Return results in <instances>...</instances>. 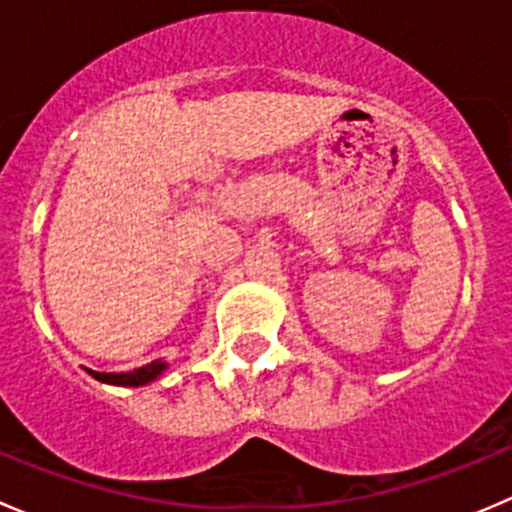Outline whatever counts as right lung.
<instances>
[{
    "mask_svg": "<svg viewBox=\"0 0 512 512\" xmlns=\"http://www.w3.org/2000/svg\"><path fill=\"white\" fill-rule=\"evenodd\" d=\"M165 369H168L165 361H156V364L141 366L136 371H126V374H98V371H91V376L111 386H146L151 381H156L158 376H163Z\"/></svg>",
    "mask_w": 512,
    "mask_h": 512,
    "instance_id": "1",
    "label": "right lung"
}]
</instances>
